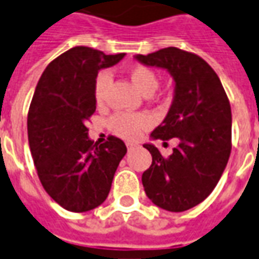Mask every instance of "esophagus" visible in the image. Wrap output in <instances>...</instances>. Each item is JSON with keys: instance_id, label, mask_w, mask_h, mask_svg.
I'll use <instances>...</instances> for the list:
<instances>
[{"instance_id": "34e87169", "label": "esophagus", "mask_w": 259, "mask_h": 259, "mask_svg": "<svg viewBox=\"0 0 259 259\" xmlns=\"http://www.w3.org/2000/svg\"><path fill=\"white\" fill-rule=\"evenodd\" d=\"M134 147H135V145H134V144H131V142H126V150L130 151V150H133Z\"/></svg>"}]
</instances>
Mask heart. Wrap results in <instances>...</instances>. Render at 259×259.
<instances>
[{"instance_id": "obj_1", "label": "heart", "mask_w": 259, "mask_h": 259, "mask_svg": "<svg viewBox=\"0 0 259 259\" xmlns=\"http://www.w3.org/2000/svg\"><path fill=\"white\" fill-rule=\"evenodd\" d=\"M130 78L134 85L145 95L152 94L159 85V78L157 72L150 67L145 65H137L130 71ZM112 81V77L108 71H101L94 84V97L98 104H102L107 97V90ZM151 125V118L147 114H130V112H115L108 119V126L112 133L133 141L140 137V134Z\"/></svg>"}]
</instances>
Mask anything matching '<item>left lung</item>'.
Returning <instances> with one entry per match:
<instances>
[{
	"instance_id": "obj_1",
	"label": "left lung",
	"mask_w": 259,
	"mask_h": 259,
	"mask_svg": "<svg viewBox=\"0 0 259 259\" xmlns=\"http://www.w3.org/2000/svg\"><path fill=\"white\" fill-rule=\"evenodd\" d=\"M137 60L166 68L175 79L174 102L151 137L180 142L169 157L144 145L152 164L142 174V185L155 205L182 212L214 191L227 166L232 148L230 100L217 72L197 54L168 47Z\"/></svg>"
}]
</instances>
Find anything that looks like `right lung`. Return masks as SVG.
Listing matches in <instances>:
<instances>
[{"label":"right lung","instance_id":"1","mask_svg":"<svg viewBox=\"0 0 259 259\" xmlns=\"http://www.w3.org/2000/svg\"><path fill=\"white\" fill-rule=\"evenodd\" d=\"M124 55L74 47L51 61L36 84L27 121L29 150L47 194L71 212L101 205L126 154L122 140L112 135L94 144L85 126L97 108L98 69Z\"/></svg>","mask_w":259,"mask_h":259}]
</instances>
